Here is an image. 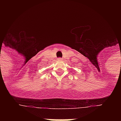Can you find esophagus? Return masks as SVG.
Wrapping results in <instances>:
<instances>
[{"label": "esophagus", "instance_id": "esophagus-1", "mask_svg": "<svg viewBox=\"0 0 121 121\" xmlns=\"http://www.w3.org/2000/svg\"><path fill=\"white\" fill-rule=\"evenodd\" d=\"M58 60H62V58H58Z\"/></svg>", "mask_w": 121, "mask_h": 121}]
</instances>
